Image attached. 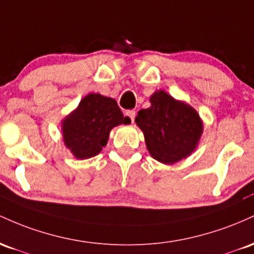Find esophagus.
Masks as SVG:
<instances>
[{"label": "esophagus", "instance_id": "34e87169", "mask_svg": "<svg viewBox=\"0 0 254 254\" xmlns=\"http://www.w3.org/2000/svg\"><path fill=\"white\" fill-rule=\"evenodd\" d=\"M126 115L130 119V121H132V122L134 121V118H135V112H134V110H128V112L126 113Z\"/></svg>", "mask_w": 254, "mask_h": 254}]
</instances>
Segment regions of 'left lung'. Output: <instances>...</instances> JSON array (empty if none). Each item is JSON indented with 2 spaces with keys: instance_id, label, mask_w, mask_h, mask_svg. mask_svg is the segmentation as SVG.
I'll list each match as a JSON object with an SVG mask.
<instances>
[{
  "instance_id": "obj_1",
  "label": "left lung",
  "mask_w": 254,
  "mask_h": 254,
  "mask_svg": "<svg viewBox=\"0 0 254 254\" xmlns=\"http://www.w3.org/2000/svg\"><path fill=\"white\" fill-rule=\"evenodd\" d=\"M150 103V108L139 110L135 124L144 133L151 157L167 165L189 157L204 130L198 112L163 90L155 91Z\"/></svg>"
}]
</instances>
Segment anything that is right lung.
<instances>
[{
	"label": "right lung",
	"instance_id": "right-lung-1",
	"mask_svg": "<svg viewBox=\"0 0 254 254\" xmlns=\"http://www.w3.org/2000/svg\"><path fill=\"white\" fill-rule=\"evenodd\" d=\"M129 124L115 99L91 92L61 121L62 138L74 157L87 159L103 150L114 127Z\"/></svg>",
	"mask_w": 254,
	"mask_h": 254
}]
</instances>
